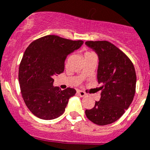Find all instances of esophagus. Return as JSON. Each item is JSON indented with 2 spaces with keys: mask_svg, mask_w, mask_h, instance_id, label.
<instances>
[{
  "mask_svg": "<svg viewBox=\"0 0 150 150\" xmlns=\"http://www.w3.org/2000/svg\"><path fill=\"white\" fill-rule=\"evenodd\" d=\"M77 93L78 95H79L80 96H81V97H83L84 96H86V93H85L83 91H81V90H78Z\"/></svg>",
  "mask_w": 150,
  "mask_h": 150,
  "instance_id": "34e87169",
  "label": "esophagus"
}]
</instances>
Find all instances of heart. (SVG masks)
Here are the masks:
<instances>
[{
    "mask_svg": "<svg viewBox=\"0 0 150 150\" xmlns=\"http://www.w3.org/2000/svg\"><path fill=\"white\" fill-rule=\"evenodd\" d=\"M90 54V52H86V53H85V54Z\"/></svg>",
    "mask_w": 150,
    "mask_h": 150,
    "instance_id": "1",
    "label": "heart"
}]
</instances>
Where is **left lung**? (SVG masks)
Here are the masks:
<instances>
[{"instance_id":"left-lung-1","label":"left lung","mask_w":150,"mask_h":150,"mask_svg":"<svg viewBox=\"0 0 150 150\" xmlns=\"http://www.w3.org/2000/svg\"><path fill=\"white\" fill-rule=\"evenodd\" d=\"M86 45L99 57L97 80L103 83L101 97L93 108L86 110V117L100 126L110 124L120 118L133 101L137 75L133 63L110 42L86 41Z\"/></svg>"}]
</instances>
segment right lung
Segmentation results:
<instances>
[{"label":"right lung","instance_id":"obj_1","mask_svg":"<svg viewBox=\"0 0 150 150\" xmlns=\"http://www.w3.org/2000/svg\"><path fill=\"white\" fill-rule=\"evenodd\" d=\"M83 44V40L47 35L33 41L26 49L18 79L23 101L34 116L49 120L64 113L76 90L54 86L53 76L64 72L67 57Z\"/></svg>","mask_w":150,"mask_h":150}]
</instances>
